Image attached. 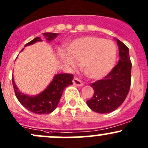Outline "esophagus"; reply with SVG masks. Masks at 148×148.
I'll return each instance as SVG.
<instances>
[{
  "instance_id": "esophagus-1",
  "label": "esophagus",
  "mask_w": 148,
  "mask_h": 148,
  "mask_svg": "<svg viewBox=\"0 0 148 148\" xmlns=\"http://www.w3.org/2000/svg\"><path fill=\"white\" fill-rule=\"evenodd\" d=\"M73 83H74V84L77 85V86H82L83 85L82 82L76 77H74V79H73Z\"/></svg>"
}]
</instances>
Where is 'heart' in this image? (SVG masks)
<instances>
[{"mask_svg": "<svg viewBox=\"0 0 148 148\" xmlns=\"http://www.w3.org/2000/svg\"><path fill=\"white\" fill-rule=\"evenodd\" d=\"M67 54L59 51V57L70 67H74V61L82 62L85 75L90 79H100L107 75L114 66L117 49L110 40L96 36H86L71 41L66 46Z\"/></svg>", "mask_w": 148, "mask_h": 148, "instance_id": "obj_1", "label": "heart"}]
</instances>
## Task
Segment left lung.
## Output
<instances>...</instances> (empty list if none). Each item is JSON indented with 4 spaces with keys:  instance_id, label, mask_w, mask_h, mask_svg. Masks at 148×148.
Wrapping results in <instances>:
<instances>
[{
    "instance_id": "left-lung-1",
    "label": "left lung",
    "mask_w": 148,
    "mask_h": 148,
    "mask_svg": "<svg viewBox=\"0 0 148 148\" xmlns=\"http://www.w3.org/2000/svg\"><path fill=\"white\" fill-rule=\"evenodd\" d=\"M118 64L102 79L90 84L95 91L86 101L87 105L98 113H109L118 108L126 99L131 84V63L129 49L120 40Z\"/></svg>"
}]
</instances>
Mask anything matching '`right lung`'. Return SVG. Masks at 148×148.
<instances>
[{"mask_svg":"<svg viewBox=\"0 0 148 148\" xmlns=\"http://www.w3.org/2000/svg\"><path fill=\"white\" fill-rule=\"evenodd\" d=\"M44 35L48 41H51L57 36L58 34L55 33H44ZM39 41H41L40 37H36L27 43L25 46L31 45ZM73 77L71 74H56L45 90L34 97L27 96L19 92L15 84L13 78H12V83L16 97L25 108L36 114H44L52 112L56 108L64 88L72 84Z\"/></svg>","mask_w":148,"mask_h":148,"instance_id":"obj_1","label":"right lung"}]
</instances>
